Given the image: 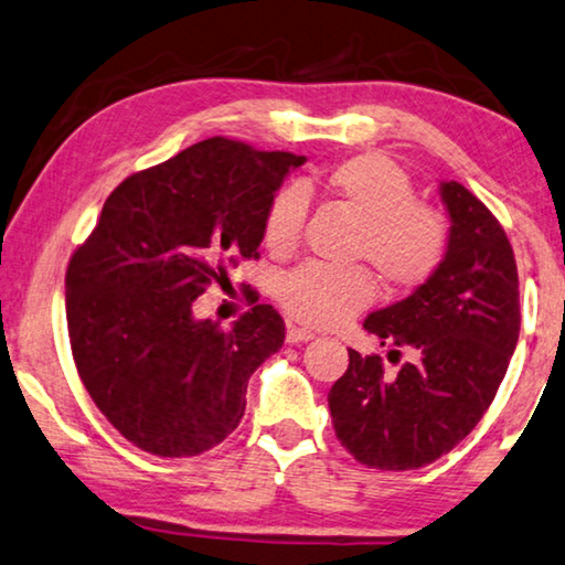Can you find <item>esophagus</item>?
Returning <instances> with one entry per match:
<instances>
[{
    "label": "esophagus",
    "instance_id": "esophagus-1",
    "mask_svg": "<svg viewBox=\"0 0 565 565\" xmlns=\"http://www.w3.org/2000/svg\"><path fill=\"white\" fill-rule=\"evenodd\" d=\"M309 340H315V332L305 330V327H289V330H286V342L299 344V342H309Z\"/></svg>",
    "mask_w": 565,
    "mask_h": 565
}]
</instances>
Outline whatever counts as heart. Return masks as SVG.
<instances>
[{
	"instance_id": "1",
	"label": "heart",
	"mask_w": 565,
	"mask_h": 565,
	"mask_svg": "<svg viewBox=\"0 0 565 565\" xmlns=\"http://www.w3.org/2000/svg\"><path fill=\"white\" fill-rule=\"evenodd\" d=\"M322 188L348 205L360 221L355 256L370 260L393 291H414L439 271L449 254V221L441 210L416 200L411 174L391 157L365 151L342 159L322 174ZM309 213L307 192L284 184L268 200L260 221L264 246L276 256L299 246ZM276 301L289 317L309 327L348 322L375 297L365 268L305 264L276 281Z\"/></svg>"
}]
</instances>
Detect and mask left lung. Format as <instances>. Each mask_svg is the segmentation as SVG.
<instances>
[{"instance_id": "obj_1", "label": "left lung", "mask_w": 565, "mask_h": 565, "mask_svg": "<svg viewBox=\"0 0 565 565\" xmlns=\"http://www.w3.org/2000/svg\"><path fill=\"white\" fill-rule=\"evenodd\" d=\"M451 217L449 254L431 279L365 319L388 344L381 355L350 350V365L332 385L330 414L340 444L373 469H418L451 451L490 408L520 334L515 254L482 200L459 182H444Z\"/></svg>"}]
</instances>
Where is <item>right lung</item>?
Masks as SVG:
<instances>
[{"label": "right lung", "mask_w": 565, "mask_h": 565, "mask_svg": "<svg viewBox=\"0 0 565 565\" xmlns=\"http://www.w3.org/2000/svg\"><path fill=\"white\" fill-rule=\"evenodd\" d=\"M307 157L213 137L134 172L104 202L65 271V317L83 385L124 439L195 457L235 431L248 377L284 344L271 305L231 330L192 305L228 266L258 258L264 210Z\"/></svg>", "instance_id": "obj_1"}]
</instances>
